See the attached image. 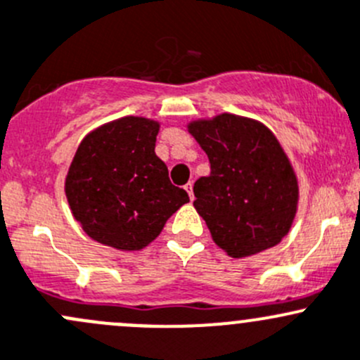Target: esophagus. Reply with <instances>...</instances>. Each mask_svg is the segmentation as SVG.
Wrapping results in <instances>:
<instances>
[{
	"mask_svg": "<svg viewBox=\"0 0 360 360\" xmlns=\"http://www.w3.org/2000/svg\"><path fill=\"white\" fill-rule=\"evenodd\" d=\"M185 191L188 192V198H191V201L194 199V192H192V181H188L187 185H185Z\"/></svg>",
	"mask_w": 360,
	"mask_h": 360,
	"instance_id": "34e87169",
	"label": "esophagus"
}]
</instances>
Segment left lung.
Listing matches in <instances>:
<instances>
[{"mask_svg":"<svg viewBox=\"0 0 360 360\" xmlns=\"http://www.w3.org/2000/svg\"><path fill=\"white\" fill-rule=\"evenodd\" d=\"M211 173L194 184V206L214 243L232 258L276 246L290 232L298 181L266 126L234 114L188 124Z\"/></svg>","mask_w":360,"mask_h":360,"instance_id":"left-lung-1","label":"left lung"}]
</instances>
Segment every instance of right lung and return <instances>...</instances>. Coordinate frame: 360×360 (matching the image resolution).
I'll return each instance as SVG.
<instances>
[{
  "mask_svg": "<svg viewBox=\"0 0 360 360\" xmlns=\"http://www.w3.org/2000/svg\"><path fill=\"white\" fill-rule=\"evenodd\" d=\"M158 131L155 121L128 116L94 129L77 147L65 195L74 218L97 243L142 250L188 202L154 153Z\"/></svg>",
  "mask_w": 360,
  "mask_h": 360,
  "instance_id": "obj_1",
  "label": "right lung"
}]
</instances>
